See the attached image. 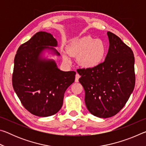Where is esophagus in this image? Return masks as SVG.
Listing matches in <instances>:
<instances>
[{
    "label": "esophagus",
    "instance_id": "1",
    "mask_svg": "<svg viewBox=\"0 0 146 146\" xmlns=\"http://www.w3.org/2000/svg\"><path fill=\"white\" fill-rule=\"evenodd\" d=\"M80 75H79L78 73H76V75H75V82H78V79H79V78H80Z\"/></svg>",
    "mask_w": 146,
    "mask_h": 146
}]
</instances>
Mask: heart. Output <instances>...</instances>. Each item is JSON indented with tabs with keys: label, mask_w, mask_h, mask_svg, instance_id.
Returning <instances> with one entry per match:
<instances>
[{
	"label": "heart",
	"mask_w": 146,
	"mask_h": 146,
	"mask_svg": "<svg viewBox=\"0 0 146 146\" xmlns=\"http://www.w3.org/2000/svg\"><path fill=\"white\" fill-rule=\"evenodd\" d=\"M71 56H78L77 62L84 68H93L102 62L106 54V46L100 39L85 36L71 40L67 48ZM64 60L70 62L66 53H63Z\"/></svg>",
	"instance_id": "obj_1"
}]
</instances>
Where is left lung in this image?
<instances>
[{"label": "left lung", "mask_w": 146, "mask_h": 146, "mask_svg": "<svg viewBox=\"0 0 146 146\" xmlns=\"http://www.w3.org/2000/svg\"><path fill=\"white\" fill-rule=\"evenodd\" d=\"M107 35L110 46L104 62L95 68L77 70L86 107L94 116L104 118L122 110L135 84L133 51L114 33Z\"/></svg>", "instance_id": "1"}]
</instances>
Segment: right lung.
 Wrapping results in <instances>:
<instances>
[{
  "mask_svg": "<svg viewBox=\"0 0 146 146\" xmlns=\"http://www.w3.org/2000/svg\"><path fill=\"white\" fill-rule=\"evenodd\" d=\"M56 39L40 31L19 47L14 60L12 84L22 104L37 117L56 114L66 90L74 82L75 71H63L48 55L60 56ZM48 55H47L46 54Z\"/></svg>",
  "mask_w": 146,
  "mask_h": 146,
  "instance_id": "1",
  "label": "right lung"
}]
</instances>
